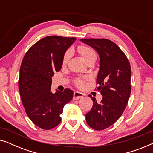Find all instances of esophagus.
Masks as SVG:
<instances>
[{"label": "esophagus", "mask_w": 153, "mask_h": 153, "mask_svg": "<svg viewBox=\"0 0 153 153\" xmlns=\"http://www.w3.org/2000/svg\"><path fill=\"white\" fill-rule=\"evenodd\" d=\"M83 96H84V94H83L82 93H80V92L76 91L74 93V97H73V99L74 100H79V99H81V98H83Z\"/></svg>", "instance_id": "esophagus-1"}]
</instances>
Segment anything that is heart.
<instances>
[{
    "mask_svg": "<svg viewBox=\"0 0 153 153\" xmlns=\"http://www.w3.org/2000/svg\"><path fill=\"white\" fill-rule=\"evenodd\" d=\"M77 51L82 56L83 59L86 62H88L90 61H94L95 62L96 59H97V54H96L95 50L93 48L88 47V46L81 45L77 47ZM71 56L70 51H67L65 53L63 58H62V63L66 64L68 63L69 59H70ZM84 81L85 78H82V77H77L74 79V83L76 86L78 87H82L84 85Z\"/></svg>",
    "mask_w": 153,
    "mask_h": 153,
    "instance_id": "heart-1",
    "label": "heart"
}]
</instances>
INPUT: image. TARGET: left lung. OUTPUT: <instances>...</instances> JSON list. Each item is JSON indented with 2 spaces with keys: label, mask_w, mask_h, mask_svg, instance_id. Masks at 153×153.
Wrapping results in <instances>:
<instances>
[{
  "label": "left lung",
  "mask_w": 153,
  "mask_h": 153,
  "mask_svg": "<svg viewBox=\"0 0 153 153\" xmlns=\"http://www.w3.org/2000/svg\"><path fill=\"white\" fill-rule=\"evenodd\" d=\"M100 56L97 91L103 96L100 103L93 100L91 110L85 114L87 124L95 130L108 128L121 116L131 93V66L118 46L107 39H81Z\"/></svg>",
  "instance_id": "1"
}]
</instances>
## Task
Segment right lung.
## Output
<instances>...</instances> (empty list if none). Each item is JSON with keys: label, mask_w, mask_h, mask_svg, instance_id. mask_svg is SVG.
<instances>
[{"label": "right lung", "mask_w": 153, "mask_h": 153, "mask_svg": "<svg viewBox=\"0 0 153 153\" xmlns=\"http://www.w3.org/2000/svg\"><path fill=\"white\" fill-rule=\"evenodd\" d=\"M76 37L47 36L28 50L20 67L19 88L22 104L29 118L37 127L51 129L61 121L63 107L71 101L73 91L51 93L54 72L62 68L65 51Z\"/></svg>", "instance_id": "right-lung-1"}]
</instances>
